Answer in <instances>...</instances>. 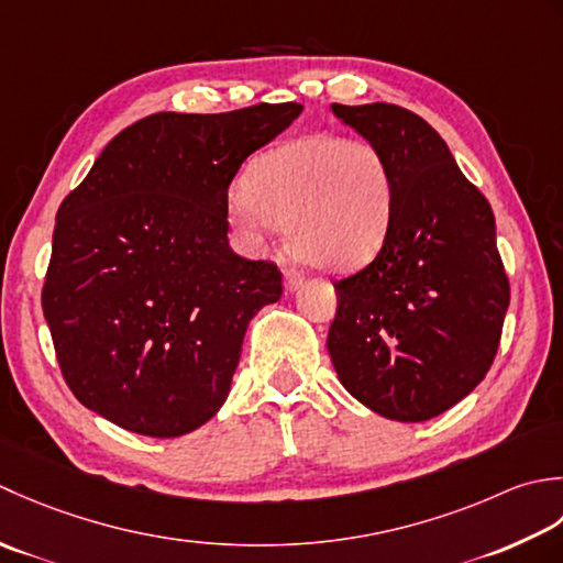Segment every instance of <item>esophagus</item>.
Returning <instances> with one entry per match:
<instances>
[{"label":"esophagus","mask_w":563,"mask_h":563,"mask_svg":"<svg viewBox=\"0 0 563 563\" xmlns=\"http://www.w3.org/2000/svg\"><path fill=\"white\" fill-rule=\"evenodd\" d=\"M303 282H306V277H303L301 269H296V267H286V269H284L286 291H298V289H301V286H303Z\"/></svg>","instance_id":"obj_1"}]
</instances>
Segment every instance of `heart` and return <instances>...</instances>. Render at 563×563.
I'll return each mask as SVG.
<instances>
[{"instance_id": "1", "label": "heart", "mask_w": 563, "mask_h": 563, "mask_svg": "<svg viewBox=\"0 0 563 563\" xmlns=\"http://www.w3.org/2000/svg\"><path fill=\"white\" fill-rule=\"evenodd\" d=\"M394 169L382 147L316 133L262 153L247 187L228 194V213L247 235L286 228L298 260L325 272H345L376 255L391 228Z\"/></svg>"}]
</instances>
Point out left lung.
I'll return each instance as SVG.
<instances>
[{
	"label": "left lung",
	"mask_w": 563,
	"mask_h": 563,
	"mask_svg": "<svg viewBox=\"0 0 563 563\" xmlns=\"http://www.w3.org/2000/svg\"><path fill=\"white\" fill-rule=\"evenodd\" d=\"M330 109L382 147L396 181L382 250L332 284L330 360L378 416L430 420L472 394L496 360L510 303L496 218L418 113L384 101Z\"/></svg>",
	"instance_id": "8db88e82"
}]
</instances>
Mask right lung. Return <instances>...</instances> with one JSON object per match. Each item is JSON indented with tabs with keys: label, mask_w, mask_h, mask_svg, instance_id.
Segmentation results:
<instances>
[{
	"label": "right lung",
	"mask_w": 563,
	"mask_h": 563,
	"mask_svg": "<svg viewBox=\"0 0 563 563\" xmlns=\"http://www.w3.org/2000/svg\"><path fill=\"white\" fill-rule=\"evenodd\" d=\"M301 111L153 113L63 199L41 303L79 404L147 438H179L223 406L247 323L282 296L274 262L228 245V187Z\"/></svg>",
	"instance_id": "1"
}]
</instances>
